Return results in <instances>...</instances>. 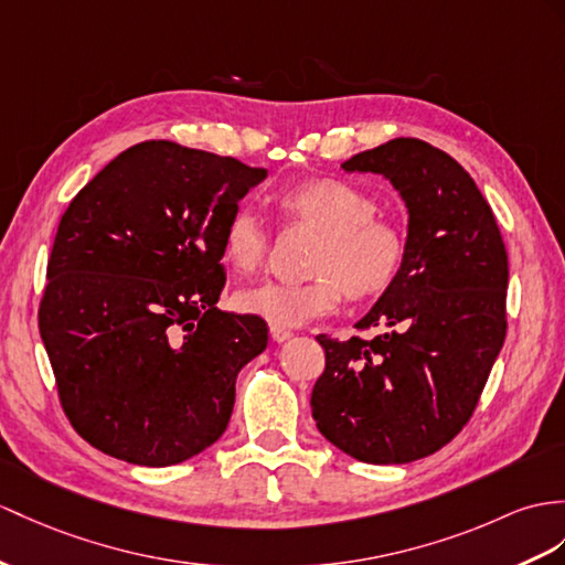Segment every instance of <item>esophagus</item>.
Returning a JSON list of instances; mask_svg holds the SVG:
<instances>
[{"mask_svg": "<svg viewBox=\"0 0 565 565\" xmlns=\"http://www.w3.org/2000/svg\"><path fill=\"white\" fill-rule=\"evenodd\" d=\"M270 338H273L275 342H285V340H290V338H292V330H290V328L270 326Z\"/></svg>", "mask_w": 565, "mask_h": 565, "instance_id": "obj_1", "label": "esophagus"}]
</instances>
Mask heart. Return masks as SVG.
<instances>
[{
	"label": "heart",
	"instance_id": "heart-1",
	"mask_svg": "<svg viewBox=\"0 0 565 565\" xmlns=\"http://www.w3.org/2000/svg\"><path fill=\"white\" fill-rule=\"evenodd\" d=\"M285 227L319 232L307 260V282H264L237 292L239 311L278 328H297L333 311L342 295L366 305L393 290L407 260V235L395 220L379 215L366 191L335 177H311L275 196ZM270 239L260 220L237 211L223 232L225 264L249 275L264 268Z\"/></svg>",
	"mask_w": 565,
	"mask_h": 565
}]
</instances>
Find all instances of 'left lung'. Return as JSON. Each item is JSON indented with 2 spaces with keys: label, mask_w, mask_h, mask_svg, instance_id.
Returning a JSON list of instances; mask_svg holds the SVG:
<instances>
[{
  "label": "left lung",
  "mask_w": 565,
  "mask_h": 565,
  "mask_svg": "<svg viewBox=\"0 0 565 565\" xmlns=\"http://www.w3.org/2000/svg\"><path fill=\"white\" fill-rule=\"evenodd\" d=\"M388 177L409 211L401 280L356 323L374 338L316 335L319 431L348 456L403 465L431 456L475 415L505 340L508 254L475 179L441 148L393 139L342 162Z\"/></svg>",
  "instance_id": "8db88e82"
}]
</instances>
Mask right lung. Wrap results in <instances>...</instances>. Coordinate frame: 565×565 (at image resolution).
Here are the masks:
<instances>
[{
	"instance_id": "add662e5",
	"label": "right lung",
	"mask_w": 565,
	"mask_h": 565,
	"mask_svg": "<svg viewBox=\"0 0 565 565\" xmlns=\"http://www.w3.org/2000/svg\"><path fill=\"white\" fill-rule=\"evenodd\" d=\"M266 177L174 141L119 153L64 211L38 309L66 419L107 456L168 467L213 446L239 369L268 345L252 313L220 311V244Z\"/></svg>"
}]
</instances>
